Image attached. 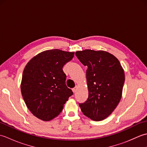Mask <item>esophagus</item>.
<instances>
[{
	"instance_id": "34e87169",
	"label": "esophagus",
	"mask_w": 147,
	"mask_h": 147,
	"mask_svg": "<svg viewBox=\"0 0 147 147\" xmlns=\"http://www.w3.org/2000/svg\"><path fill=\"white\" fill-rule=\"evenodd\" d=\"M72 90H73V93H75V92H76V90H77V86H75V87H74V88H73V89H72Z\"/></svg>"
}]
</instances>
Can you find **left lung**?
Listing matches in <instances>:
<instances>
[{
  "instance_id": "1",
  "label": "left lung",
  "mask_w": 147,
  "mask_h": 147,
  "mask_svg": "<svg viewBox=\"0 0 147 147\" xmlns=\"http://www.w3.org/2000/svg\"><path fill=\"white\" fill-rule=\"evenodd\" d=\"M76 55L86 66L88 99L79 104L83 114L99 121L107 117L119 103L125 80L118 59L103 51L85 50Z\"/></svg>"
}]
</instances>
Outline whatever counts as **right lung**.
<instances>
[{
	"mask_svg": "<svg viewBox=\"0 0 147 147\" xmlns=\"http://www.w3.org/2000/svg\"><path fill=\"white\" fill-rule=\"evenodd\" d=\"M74 55V52L49 50L35 56L24 68L22 96L27 107L40 119L49 121L57 117L73 94L65 85L62 68Z\"/></svg>",
	"mask_w": 147,
	"mask_h": 147,
	"instance_id": "1",
	"label": "right lung"
}]
</instances>
